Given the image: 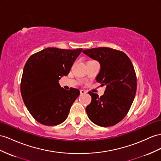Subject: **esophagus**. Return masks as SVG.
Masks as SVG:
<instances>
[{
	"label": "esophagus",
	"instance_id": "34e87169",
	"mask_svg": "<svg viewBox=\"0 0 161 161\" xmlns=\"http://www.w3.org/2000/svg\"><path fill=\"white\" fill-rule=\"evenodd\" d=\"M80 93L81 94H84L87 93V91H86V90H80Z\"/></svg>",
	"mask_w": 161,
	"mask_h": 161
}]
</instances>
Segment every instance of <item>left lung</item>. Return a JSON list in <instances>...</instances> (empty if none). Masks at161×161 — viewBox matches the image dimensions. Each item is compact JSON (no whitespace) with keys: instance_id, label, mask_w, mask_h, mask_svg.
Returning a JSON list of instances; mask_svg holds the SVG:
<instances>
[{"instance_id":"1","label":"left lung","mask_w":161,"mask_h":161,"mask_svg":"<svg viewBox=\"0 0 161 161\" xmlns=\"http://www.w3.org/2000/svg\"><path fill=\"white\" fill-rule=\"evenodd\" d=\"M83 53L100 63L96 80L101 86H106L101 97L88 92L92 101L86 107V113L97 125L114 126L126 116L135 97L137 77L133 65L125 53L112 48H92Z\"/></svg>"}]
</instances>
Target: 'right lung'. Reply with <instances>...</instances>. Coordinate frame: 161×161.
Segmentation results:
<instances>
[{"instance_id":"1","label":"right lung","mask_w":161,"mask_h":161,"mask_svg":"<svg viewBox=\"0 0 161 161\" xmlns=\"http://www.w3.org/2000/svg\"><path fill=\"white\" fill-rule=\"evenodd\" d=\"M81 48L47 47L32 54L24 66L20 90L28 112L46 126L60 125L67 118L80 90H66L58 83L67 75Z\"/></svg>"}]
</instances>
